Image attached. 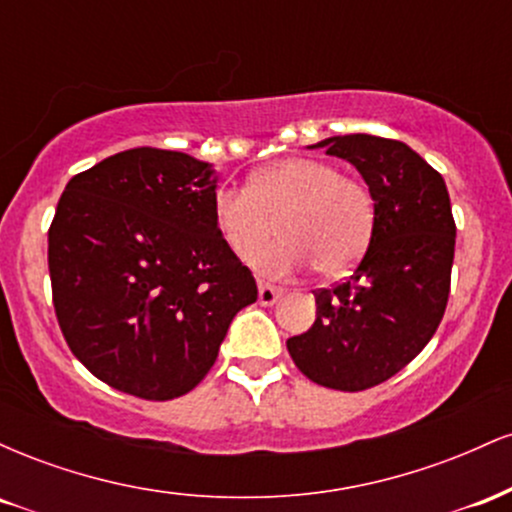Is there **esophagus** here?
Instances as JSON below:
<instances>
[{"instance_id": "obj_1", "label": "esophagus", "mask_w": 512, "mask_h": 512, "mask_svg": "<svg viewBox=\"0 0 512 512\" xmlns=\"http://www.w3.org/2000/svg\"><path fill=\"white\" fill-rule=\"evenodd\" d=\"M279 298H281V289H276L272 284H264V281L257 284V301L262 305H274Z\"/></svg>"}]
</instances>
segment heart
Segmentation results:
<instances>
[{
  "label": "heart",
  "mask_w": 512,
  "mask_h": 512,
  "mask_svg": "<svg viewBox=\"0 0 512 512\" xmlns=\"http://www.w3.org/2000/svg\"><path fill=\"white\" fill-rule=\"evenodd\" d=\"M214 223L226 248L264 276L296 274L315 262L322 276H342L366 255L375 233L368 185L315 158H281L250 175L245 190L214 195Z\"/></svg>",
  "instance_id": "obj_1"
}]
</instances>
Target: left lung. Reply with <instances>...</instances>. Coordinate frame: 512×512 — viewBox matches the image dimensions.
<instances>
[{
  "label": "left lung",
  "mask_w": 512,
  "mask_h": 512,
  "mask_svg": "<svg viewBox=\"0 0 512 512\" xmlns=\"http://www.w3.org/2000/svg\"><path fill=\"white\" fill-rule=\"evenodd\" d=\"M310 149L344 158L375 199V233L354 274L315 293L317 317L286 346L332 390L385 383L431 342L450 293L455 221L443 175L395 139L346 134Z\"/></svg>",
  "instance_id": "obj_1"
}]
</instances>
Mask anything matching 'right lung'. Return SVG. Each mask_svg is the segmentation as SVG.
<instances>
[{
  "label": "right lung",
  "instance_id": "right-lung-1",
  "mask_svg": "<svg viewBox=\"0 0 512 512\" xmlns=\"http://www.w3.org/2000/svg\"><path fill=\"white\" fill-rule=\"evenodd\" d=\"M216 182L211 163L144 146L64 187L48 233L55 313L74 356L115 390L158 402L190 392L257 301L216 231Z\"/></svg>",
  "mask_w": 512,
  "mask_h": 512
}]
</instances>
